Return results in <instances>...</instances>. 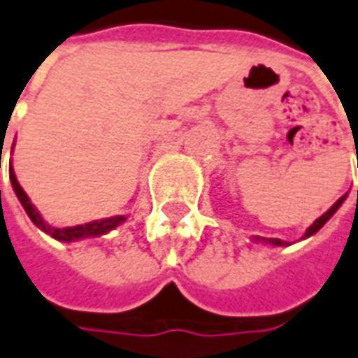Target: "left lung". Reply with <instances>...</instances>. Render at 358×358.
<instances>
[{"mask_svg": "<svg viewBox=\"0 0 358 358\" xmlns=\"http://www.w3.org/2000/svg\"><path fill=\"white\" fill-rule=\"evenodd\" d=\"M345 198H347V194H345V196H341V198L337 199V201L333 203L331 208H329V210H327V211H325V213H323L322 217H317V220L313 221L312 225L308 227V231L303 233V239H308V237H312L313 233H317V231L322 229L323 225H325L327 221L331 220L333 213H335V211H337V210H339V208H341L343 201H345ZM357 201H358V192H357ZM255 241H261V243H266V245H272V247H286V245H290V243H286V241H282V239H266V237H255Z\"/></svg>", "mask_w": 358, "mask_h": 358, "instance_id": "obj_1", "label": "left lung"}]
</instances>
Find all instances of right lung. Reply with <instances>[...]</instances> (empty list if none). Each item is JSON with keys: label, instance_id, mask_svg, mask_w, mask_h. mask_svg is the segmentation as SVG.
Segmentation results:
<instances>
[{"label": "right lung", "instance_id": "add662e5", "mask_svg": "<svg viewBox=\"0 0 358 358\" xmlns=\"http://www.w3.org/2000/svg\"><path fill=\"white\" fill-rule=\"evenodd\" d=\"M9 180H11L13 192H15V196L19 198V201H21L23 210L27 211V215L31 217V221L35 223L38 229L45 231L46 235H50L52 239L64 241V243H72V241L87 239V237H101V235H106V233H109L111 229H115L117 225H121L123 221L127 220L125 215H115V217L90 221V223H84V225H74V227H52V225H48V223L41 217V213H38V210H36L35 206L31 203V199H29V196L25 194V189L21 188V184L17 182L13 166H9Z\"/></svg>", "mask_w": 358, "mask_h": 358}]
</instances>
